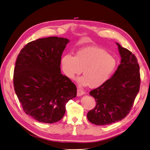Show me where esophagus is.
Wrapping results in <instances>:
<instances>
[{
	"label": "esophagus",
	"instance_id": "1",
	"mask_svg": "<svg viewBox=\"0 0 150 150\" xmlns=\"http://www.w3.org/2000/svg\"><path fill=\"white\" fill-rule=\"evenodd\" d=\"M83 94H84L83 91H82L81 89H80V88L78 87V89H77V96H80L83 95Z\"/></svg>",
	"mask_w": 150,
	"mask_h": 150
}]
</instances>
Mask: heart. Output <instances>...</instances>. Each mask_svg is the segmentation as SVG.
<instances>
[{
  "mask_svg": "<svg viewBox=\"0 0 150 150\" xmlns=\"http://www.w3.org/2000/svg\"><path fill=\"white\" fill-rule=\"evenodd\" d=\"M63 71L68 78L78 79L80 85L96 88L105 84L112 76L117 66V61L105 50L96 47L83 48L76 52L75 56L67 54L61 59Z\"/></svg>",
  "mask_w": 150,
  "mask_h": 150,
  "instance_id": "heart-1",
  "label": "heart"
}]
</instances>
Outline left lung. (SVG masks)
I'll return each instance as SVG.
<instances>
[{"label": "left lung", "instance_id": "left-lung-1", "mask_svg": "<svg viewBox=\"0 0 150 150\" xmlns=\"http://www.w3.org/2000/svg\"><path fill=\"white\" fill-rule=\"evenodd\" d=\"M117 44L122 57L120 64L112 78L89 93L96 105L87 117L97 125L112 124L124 119L129 113L139 91V65L136 57Z\"/></svg>", "mask_w": 150, "mask_h": 150}]
</instances>
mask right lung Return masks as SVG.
I'll use <instances>...</instances> for the list:
<instances>
[{
  "label": "right lung",
  "mask_w": 150,
  "mask_h": 150,
  "mask_svg": "<svg viewBox=\"0 0 150 150\" xmlns=\"http://www.w3.org/2000/svg\"><path fill=\"white\" fill-rule=\"evenodd\" d=\"M67 38L50 37L30 42L23 48L14 70L15 93L26 114L36 120L59 121L66 104L76 96V87L61 74V59Z\"/></svg>",
  "instance_id": "obj_1"
}]
</instances>
